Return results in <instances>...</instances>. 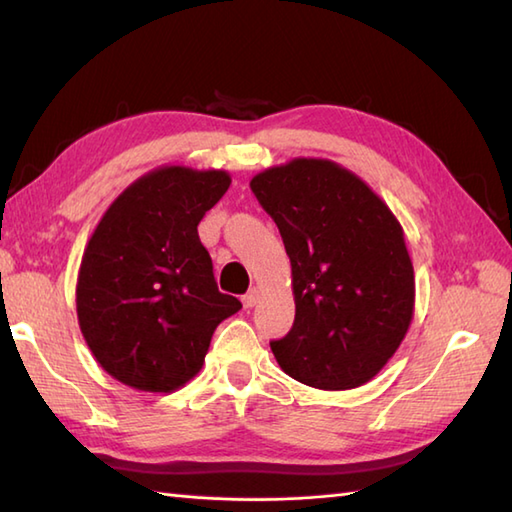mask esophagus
I'll return each mask as SVG.
<instances>
[{"mask_svg":"<svg viewBox=\"0 0 512 512\" xmlns=\"http://www.w3.org/2000/svg\"><path fill=\"white\" fill-rule=\"evenodd\" d=\"M257 299H259V290L257 288H253V290H248L246 295L242 297V303H244V308H253L255 303H257Z\"/></svg>","mask_w":512,"mask_h":512,"instance_id":"1","label":"esophagus"}]
</instances>
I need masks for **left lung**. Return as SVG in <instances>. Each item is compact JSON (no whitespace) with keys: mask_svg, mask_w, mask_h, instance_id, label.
I'll return each mask as SVG.
<instances>
[{"mask_svg":"<svg viewBox=\"0 0 512 512\" xmlns=\"http://www.w3.org/2000/svg\"><path fill=\"white\" fill-rule=\"evenodd\" d=\"M292 266L295 323L273 354L288 376L319 389L372 380L413 317L416 281L389 206L332 160L295 158L250 180Z\"/></svg>","mask_w":512,"mask_h":512,"instance_id":"8db88e82","label":"left lung"}]
</instances>
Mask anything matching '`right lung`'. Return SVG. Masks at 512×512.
<instances>
[{
    "mask_svg": "<svg viewBox=\"0 0 512 512\" xmlns=\"http://www.w3.org/2000/svg\"><path fill=\"white\" fill-rule=\"evenodd\" d=\"M228 187L226 171L160 167L129 184L94 228L76 314L94 358L121 383L180 389L202 369L217 325L242 308L217 290L198 235Z\"/></svg>",
    "mask_w": 512,
    "mask_h": 512,
    "instance_id": "right-lung-1",
    "label": "right lung"
}]
</instances>
